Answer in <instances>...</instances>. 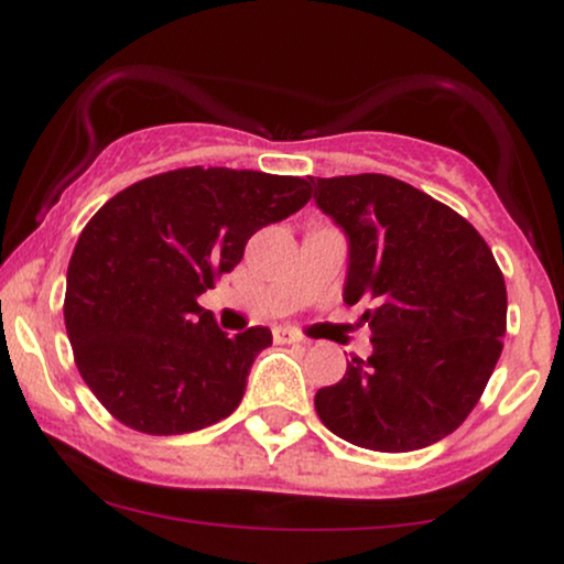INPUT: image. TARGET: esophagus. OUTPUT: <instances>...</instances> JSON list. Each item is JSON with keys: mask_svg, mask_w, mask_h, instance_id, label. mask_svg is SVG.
Segmentation results:
<instances>
[{"mask_svg": "<svg viewBox=\"0 0 564 564\" xmlns=\"http://www.w3.org/2000/svg\"><path fill=\"white\" fill-rule=\"evenodd\" d=\"M273 339L275 345H300V341H304L302 336L291 332V328H273Z\"/></svg>", "mask_w": 564, "mask_h": 564, "instance_id": "1", "label": "esophagus"}]
</instances>
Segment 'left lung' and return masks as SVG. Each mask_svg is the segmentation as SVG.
Masks as SVG:
<instances>
[{
  "mask_svg": "<svg viewBox=\"0 0 564 564\" xmlns=\"http://www.w3.org/2000/svg\"><path fill=\"white\" fill-rule=\"evenodd\" d=\"M347 232L345 302H368L373 352L315 394L321 422L368 451L405 453L464 424L501 358L507 283L451 206L387 174L310 177Z\"/></svg>",
  "mask_w": 564,
  "mask_h": 564,
  "instance_id": "1",
  "label": "left lung"
}]
</instances>
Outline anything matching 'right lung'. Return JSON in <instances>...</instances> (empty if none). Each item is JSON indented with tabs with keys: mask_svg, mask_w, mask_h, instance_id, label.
Listing matches in <instances>:
<instances>
[{
	"mask_svg": "<svg viewBox=\"0 0 564 564\" xmlns=\"http://www.w3.org/2000/svg\"><path fill=\"white\" fill-rule=\"evenodd\" d=\"M302 177L185 166L140 180L97 209L68 262L66 332L106 411L145 435L230 416L270 328L228 336L198 296L241 262L246 241L300 212Z\"/></svg>",
	"mask_w": 564,
	"mask_h": 564,
	"instance_id": "obj_1",
	"label": "right lung"
}]
</instances>
